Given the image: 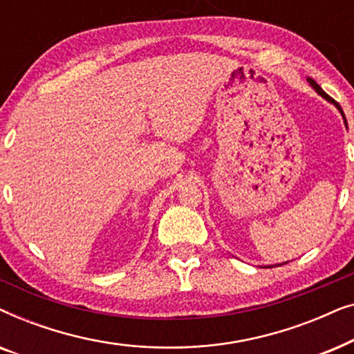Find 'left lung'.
Here are the masks:
<instances>
[{"label": "left lung", "mask_w": 354, "mask_h": 354, "mask_svg": "<svg viewBox=\"0 0 354 354\" xmlns=\"http://www.w3.org/2000/svg\"><path fill=\"white\" fill-rule=\"evenodd\" d=\"M308 82H309V85H311V86H313V88H314V90H316V91H317V93L322 96V98H326L327 101H330V103H333V104H335V106H337V109H338V111H340V113H342V115H343V119H345V114H343V111H342V108H340V104H338L335 100H332V98H330V96H328V95L326 93V91H324V90L321 88V86H319V85L316 84V82H314L313 79H308ZM345 124H346V120H345Z\"/></svg>", "instance_id": "8db88e82"}]
</instances>
